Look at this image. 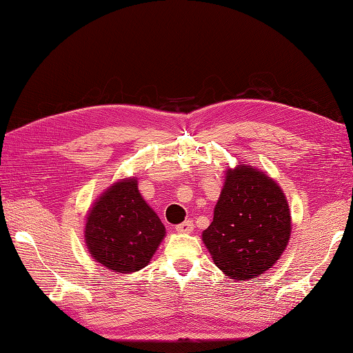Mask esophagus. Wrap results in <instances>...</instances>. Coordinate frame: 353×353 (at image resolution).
<instances>
[{
	"label": "esophagus",
	"instance_id": "esophagus-1",
	"mask_svg": "<svg viewBox=\"0 0 353 353\" xmlns=\"http://www.w3.org/2000/svg\"><path fill=\"white\" fill-rule=\"evenodd\" d=\"M175 229L176 232H181V234H189V232L194 230V221H192V219H188V221L175 225Z\"/></svg>",
	"mask_w": 353,
	"mask_h": 353
}]
</instances>
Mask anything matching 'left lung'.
I'll list each match as a JSON object with an SVG mask.
<instances>
[{
	"label": "left lung",
	"mask_w": 353,
	"mask_h": 353,
	"mask_svg": "<svg viewBox=\"0 0 353 353\" xmlns=\"http://www.w3.org/2000/svg\"><path fill=\"white\" fill-rule=\"evenodd\" d=\"M290 221L280 185L264 172L238 164L225 172L203 241L225 276L254 280L280 259L290 238Z\"/></svg>",
	"instance_id": "1"
}]
</instances>
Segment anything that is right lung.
Returning a JSON list of instances; mask_svg holds the SVG:
<instances>
[{
    "mask_svg": "<svg viewBox=\"0 0 353 353\" xmlns=\"http://www.w3.org/2000/svg\"><path fill=\"white\" fill-rule=\"evenodd\" d=\"M164 236V224L139 194L137 178L110 185L89 210L84 230L89 254L119 274L145 268Z\"/></svg>",
    "mask_w": 353,
    "mask_h": 353,
    "instance_id": "obj_1",
    "label": "right lung"
}]
</instances>
